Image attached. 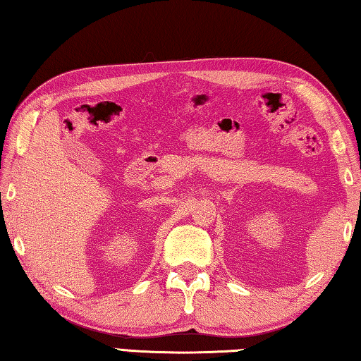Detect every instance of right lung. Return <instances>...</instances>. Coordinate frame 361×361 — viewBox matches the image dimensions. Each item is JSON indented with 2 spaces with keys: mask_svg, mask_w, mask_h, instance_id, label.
I'll use <instances>...</instances> for the list:
<instances>
[{
  "mask_svg": "<svg viewBox=\"0 0 361 361\" xmlns=\"http://www.w3.org/2000/svg\"><path fill=\"white\" fill-rule=\"evenodd\" d=\"M0 195H1V194H0Z\"/></svg>",
  "mask_w": 361,
  "mask_h": 361,
  "instance_id": "add662e5",
  "label": "right lung"
}]
</instances>
